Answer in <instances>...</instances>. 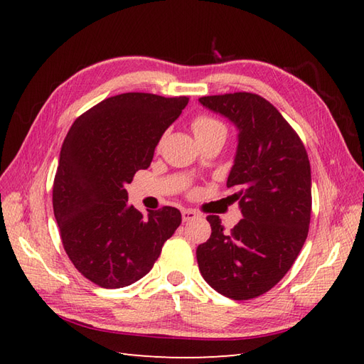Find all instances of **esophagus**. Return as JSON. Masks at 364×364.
<instances>
[{"label":"esophagus","instance_id":"34e87169","mask_svg":"<svg viewBox=\"0 0 364 364\" xmlns=\"http://www.w3.org/2000/svg\"><path fill=\"white\" fill-rule=\"evenodd\" d=\"M181 215H183V222H189V220L197 219L198 213H196L194 210H183Z\"/></svg>","mask_w":364,"mask_h":364}]
</instances>
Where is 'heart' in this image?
I'll return each instance as SVG.
<instances>
[{
	"instance_id": "b5f03b06",
	"label": "heart",
	"mask_w": 364,
	"mask_h": 364,
	"mask_svg": "<svg viewBox=\"0 0 364 364\" xmlns=\"http://www.w3.org/2000/svg\"><path fill=\"white\" fill-rule=\"evenodd\" d=\"M191 129L198 142H203L211 137H225L227 127L223 123L208 114H198L191 122Z\"/></svg>"
}]
</instances>
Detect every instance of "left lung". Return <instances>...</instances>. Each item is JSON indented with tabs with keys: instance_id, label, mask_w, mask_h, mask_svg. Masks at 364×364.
I'll use <instances>...</instances> for the list:
<instances>
[{
	"instance_id": "obj_1",
	"label": "left lung",
	"mask_w": 364,
	"mask_h": 364,
	"mask_svg": "<svg viewBox=\"0 0 364 364\" xmlns=\"http://www.w3.org/2000/svg\"><path fill=\"white\" fill-rule=\"evenodd\" d=\"M208 109L237 128V150L227 186L244 219L225 231L208 215L211 236L197 247L205 282L233 300L272 289L291 269L308 236L311 167L304 142L267 100L250 92L202 97Z\"/></svg>"
}]
</instances>
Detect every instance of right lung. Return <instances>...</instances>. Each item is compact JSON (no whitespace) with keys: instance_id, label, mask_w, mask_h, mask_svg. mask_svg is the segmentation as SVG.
Segmentation results:
<instances>
[{"instance_id":"right-lung-1","label":"right lung","mask_w":364,"mask_h":364,"mask_svg":"<svg viewBox=\"0 0 364 364\" xmlns=\"http://www.w3.org/2000/svg\"><path fill=\"white\" fill-rule=\"evenodd\" d=\"M188 102L128 92L90 107L67 133L53 184L54 218L73 266L102 288L141 280L180 227L176 208L142 214L128 205L125 186L150 167L161 136Z\"/></svg>"}]
</instances>
